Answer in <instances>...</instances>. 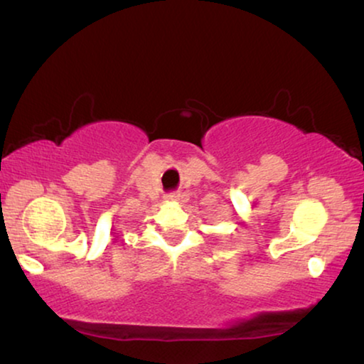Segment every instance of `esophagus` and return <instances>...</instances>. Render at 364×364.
Masks as SVG:
<instances>
[{"instance_id": "34e87169", "label": "esophagus", "mask_w": 364, "mask_h": 364, "mask_svg": "<svg viewBox=\"0 0 364 364\" xmlns=\"http://www.w3.org/2000/svg\"><path fill=\"white\" fill-rule=\"evenodd\" d=\"M165 199H167V200H178V199H181V193L176 192V191L168 192L167 196H165Z\"/></svg>"}]
</instances>
